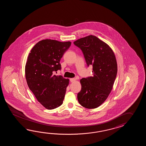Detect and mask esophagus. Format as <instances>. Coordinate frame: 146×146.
I'll return each mask as SVG.
<instances>
[{"label":"esophagus","mask_w":146,"mask_h":146,"mask_svg":"<svg viewBox=\"0 0 146 146\" xmlns=\"http://www.w3.org/2000/svg\"><path fill=\"white\" fill-rule=\"evenodd\" d=\"M70 82H74V81H76V79H75L74 78H70Z\"/></svg>","instance_id":"34e87169"}]
</instances>
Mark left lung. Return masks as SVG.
I'll return each instance as SVG.
<instances>
[{"instance_id":"left-lung-1","label":"left lung","mask_w":146,"mask_h":146,"mask_svg":"<svg viewBox=\"0 0 146 146\" xmlns=\"http://www.w3.org/2000/svg\"><path fill=\"white\" fill-rule=\"evenodd\" d=\"M79 47L87 65H92L93 76L81 79V90L78 93L81 106L89 109L96 108L111 93L117 72L115 54L109 45L90 35L74 42Z\"/></svg>"}]
</instances>
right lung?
<instances>
[{
  "instance_id": "add662e5",
  "label": "right lung",
  "mask_w": 146,
  "mask_h": 146,
  "mask_svg": "<svg viewBox=\"0 0 146 146\" xmlns=\"http://www.w3.org/2000/svg\"><path fill=\"white\" fill-rule=\"evenodd\" d=\"M71 43L43 40L34 45L29 54L25 67L28 87L37 101L48 110L59 107L64 99L69 80L54 72L61 69L60 60Z\"/></svg>"
}]
</instances>
